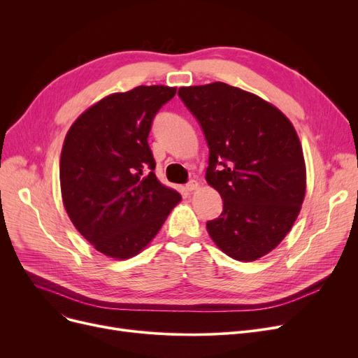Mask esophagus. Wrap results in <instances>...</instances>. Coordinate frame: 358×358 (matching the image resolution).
Returning <instances> with one entry per match:
<instances>
[{"label":"esophagus","instance_id":"esophagus-1","mask_svg":"<svg viewBox=\"0 0 358 358\" xmlns=\"http://www.w3.org/2000/svg\"><path fill=\"white\" fill-rule=\"evenodd\" d=\"M197 187H199V182H197L196 180H190L189 182H187V184H185V189H187V190H189V192H193V190H196V189H197Z\"/></svg>","mask_w":358,"mask_h":358}]
</instances>
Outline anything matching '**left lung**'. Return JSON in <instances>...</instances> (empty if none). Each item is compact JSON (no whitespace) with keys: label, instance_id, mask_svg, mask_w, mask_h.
<instances>
[{"label":"left lung","instance_id":"left-lung-1","mask_svg":"<svg viewBox=\"0 0 358 358\" xmlns=\"http://www.w3.org/2000/svg\"><path fill=\"white\" fill-rule=\"evenodd\" d=\"M209 146L206 181L223 200L206 228L238 261L273 251L292 229L306 192L303 150L290 120L255 94L224 83L181 87Z\"/></svg>","mask_w":358,"mask_h":358}]
</instances>
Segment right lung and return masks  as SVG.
Wrapping results in <instances>:
<instances>
[{
    "mask_svg": "<svg viewBox=\"0 0 358 358\" xmlns=\"http://www.w3.org/2000/svg\"><path fill=\"white\" fill-rule=\"evenodd\" d=\"M177 88L136 87L73 122L61 154V192L73 227L97 251L126 259L158 234L181 196L162 185L148 136Z\"/></svg>",
    "mask_w": 358,
    "mask_h": 358,
    "instance_id": "1",
    "label": "right lung"
}]
</instances>
